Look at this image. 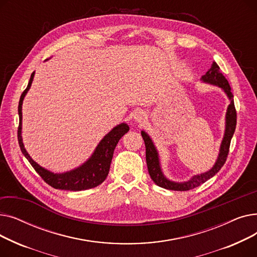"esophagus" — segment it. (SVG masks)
<instances>
[{
    "mask_svg": "<svg viewBox=\"0 0 257 257\" xmlns=\"http://www.w3.org/2000/svg\"><path fill=\"white\" fill-rule=\"evenodd\" d=\"M133 118L138 123H144V120L146 119V113L143 110H137L133 114Z\"/></svg>",
    "mask_w": 257,
    "mask_h": 257,
    "instance_id": "obj_1",
    "label": "esophagus"
}]
</instances>
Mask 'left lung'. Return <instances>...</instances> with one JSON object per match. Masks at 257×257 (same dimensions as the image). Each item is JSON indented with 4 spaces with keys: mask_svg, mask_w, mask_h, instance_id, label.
Listing matches in <instances>:
<instances>
[{
    "mask_svg": "<svg viewBox=\"0 0 257 257\" xmlns=\"http://www.w3.org/2000/svg\"><path fill=\"white\" fill-rule=\"evenodd\" d=\"M201 80L203 82L210 83L213 85H217L221 87L227 97L230 100V104H229L226 112V127H225V134L221 144L220 148V153L218 156L217 161H215L214 166L207 172L202 173L200 175H195L188 181L185 182H174L169 180L161 171L160 163H159V157L158 152L156 148L150 139V137L145 131H142V137L145 142L146 146V161H147V167L148 171H149L150 177L152 180L160 187L167 188V190L172 191H190L193 188L201 185L202 183L206 182L208 179L213 177L215 174H217L221 168L224 166L225 161L227 159L228 153H229V147H230V142L233 137V133L235 131L236 126V110L234 107V101H233V94L231 92V87L229 85L227 79L223 76V74L220 72V66L212 62V65L210 69L206 72L204 76H202Z\"/></svg>",
    "mask_w": 257,
    "mask_h": 257,
    "instance_id": "1",
    "label": "left lung"
}]
</instances>
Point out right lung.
Instances as JSON below:
<instances>
[{"mask_svg": "<svg viewBox=\"0 0 257 257\" xmlns=\"http://www.w3.org/2000/svg\"><path fill=\"white\" fill-rule=\"evenodd\" d=\"M34 72L31 74L28 86H27V88L23 91L19 102L20 125L18 129V140L22 153L25 155L27 159H28L31 166L34 168V170L37 172L39 176L44 179V181L51 185L52 187L56 188V190L78 192L98 186L106 179L108 173H109L111 159L116 144L121 139V137L129 131V126L125 123H121L115 126L109 133H107L104 139L99 143L96 150H94L89 159L77 169L61 174H54L44 169L43 167H40L38 164H36L29 156V154L27 153L22 140V105L26 93L28 92L32 84Z\"/></svg>", "mask_w": 257, "mask_h": 257, "instance_id": "1", "label": "right lung"}]
</instances>
